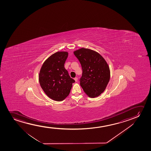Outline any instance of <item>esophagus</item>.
Segmentation results:
<instances>
[{
	"label": "esophagus",
	"instance_id": "esophagus-1",
	"mask_svg": "<svg viewBox=\"0 0 151 151\" xmlns=\"http://www.w3.org/2000/svg\"><path fill=\"white\" fill-rule=\"evenodd\" d=\"M74 80L75 81H76V82H77V81H78V78H77V77H75V78H74Z\"/></svg>",
	"mask_w": 151,
	"mask_h": 151
}]
</instances>
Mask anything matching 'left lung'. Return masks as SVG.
I'll use <instances>...</instances> for the list:
<instances>
[{"label":"left lung","mask_w":151,"mask_h":151,"mask_svg":"<svg viewBox=\"0 0 151 151\" xmlns=\"http://www.w3.org/2000/svg\"><path fill=\"white\" fill-rule=\"evenodd\" d=\"M83 69L80 85L91 98L99 96L105 91L110 78L109 67L101 55L95 50L81 48L74 52Z\"/></svg>","instance_id":"obj_1"}]
</instances>
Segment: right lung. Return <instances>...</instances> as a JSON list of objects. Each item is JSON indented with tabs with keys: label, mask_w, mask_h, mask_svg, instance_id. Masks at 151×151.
I'll use <instances>...</instances> for the list:
<instances>
[{
	"label": "right lung",
	"mask_w": 151,
	"mask_h": 151,
	"mask_svg": "<svg viewBox=\"0 0 151 151\" xmlns=\"http://www.w3.org/2000/svg\"><path fill=\"white\" fill-rule=\"evenodd\" d=\"M68 57L67 52H56L44 61L40 70V86L48 97L56 101H62L70 93L73 83L64 63Z\"/></svg>",
	"instance_id": "right-lung-1"
}]
</instances>
